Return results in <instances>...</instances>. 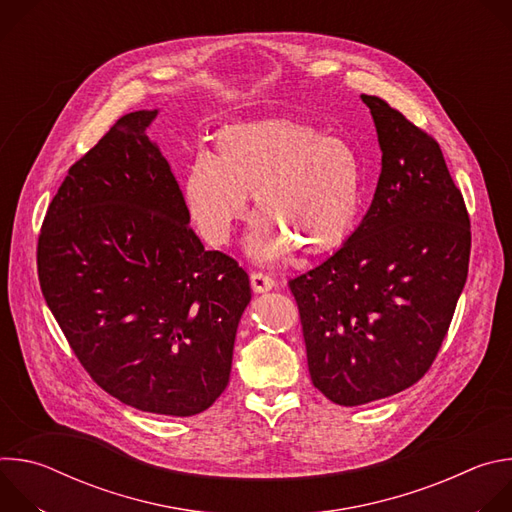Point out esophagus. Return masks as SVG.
<instances>
[{"label":"esophagus","mask_w":512,"mask_h":512,"mask_svg":"<svg viewBox=\"0 0 512 512\" xmlns=\"http://www.w3.org/2000/svg\"><path fill=\"white\" fill-rule=\"evenodd\" d=\"M275 285V279L263 271H253L251 273V287L253 291H257V294H261V291H267Z\"/></svg>","instance_id":"34e87169"}]
</instances>
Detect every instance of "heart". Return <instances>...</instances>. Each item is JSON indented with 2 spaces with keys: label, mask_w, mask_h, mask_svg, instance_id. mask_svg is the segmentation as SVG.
Returning a JSON list of instances; mask_svg holds the SVG:
<instances>
[{
  "label": "heart",
  "mask_w": 512,
  "mask_h": 512,
  "mask_svg": "<svg viewBox=\"0 0 512 512\" xmlns=\"http://www.w3.org/2000/svg\"><path fill=\"white\" fill-rule=\"evenodd\" d=\"M186 202L206 243L223 247L247 216L255 192L263 216L249 243L259 259L300 247L304 255L338 249L352 233L362 170L352 145L291 119L223 129L212 154H198L184 178Z\"/></svg>",
  "instance_id": "1"
}]
</instances>
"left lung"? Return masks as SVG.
<instances>
[{
  "instance_id": "1",
  "label": "left lung",
  "mask_w": 512,
  "mask_h": 512,
  "mask_svg": "<svg viewBox=\"0 0 512 512\" xmlns=\"http://www.w3.org/2000/svg\"><path fill=\"white\" fill-rule=\"evenodd\" d=\"M383 168L346 243L289 279L312 383L332 403H371L417 383L450 330L470 263V216L440 143L375 95Z\"/></svg>"
}]
</instances>
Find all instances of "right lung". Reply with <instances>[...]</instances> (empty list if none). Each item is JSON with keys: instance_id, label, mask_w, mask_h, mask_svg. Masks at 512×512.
Returning a JSON list of instances; mask_svg holds the SVG:
<instances>
[{"instance_id": "1", "label": "right lung", "mask_w": 512, "mask_h": 512, "mask_svg": "<svg viewBox=\"0 0 512 512\" xmlns=\"http://www.w3.org/2000/svg\"><path fill=\"white\" fill-rule=\"evenodd\" d=\"M156 113L119 117L68 168L36 263L42 296L93 381L139 411L190 417L229 385L251 285L188 225L172 168L145 135Z\"/></svg>"}]
</instances>
